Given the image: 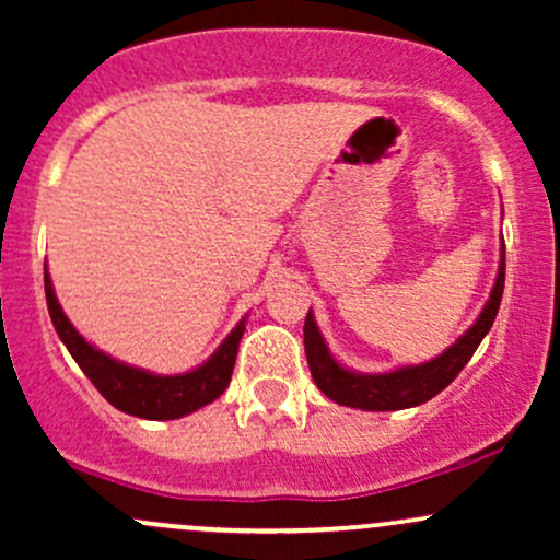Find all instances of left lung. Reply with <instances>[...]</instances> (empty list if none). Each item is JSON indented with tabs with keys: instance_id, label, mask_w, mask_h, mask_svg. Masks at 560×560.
<instances>
[{
	"instance_id": "obj_1",
	"label": "left lung",
	"mask_w": 560,
	"mask_h": 560,
	"mask_svg": "<svg viewBox=\"0 0 560 560\" xmlns=\"http://www.w3.org/2000/svg\"><path fill=\"white\" fill-rule=\"evenodd\" d=\"M505 284V244H500V266L494 284L490 289V300L485 302L481 313L468 329L447 347L445 352L416 365H400V369L382 371V374H363V371L347 369L334 358L320 334L316 316L307 311L305 318V355L311 365L313 382L326 397L347 408L358 410H402L432 400L442 389L460 374V369L471 361L481 339L492 329L498 316L500 300H503Z\"/></svg>"
}]
</instances>
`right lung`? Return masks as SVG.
<instances>
[{
  "instance_id": "1",
  "label": "right lung",
  "mask_w": 560,
  "mask_h": 560,
  "mask_svg": "<svg viewBox=\"0 0 560 560\" xmlns=\"http://www.w3.org/2000/svg\"><path fill=\"white\" fill-rule=\"evenodd\" d=\"M44 292H47L49 318H52L57 337L68 347V352L81 365L83 374L92 378L100 395L124 413L147 421H173L195 413L202 405H210L226 392L231 374H234L236 350H240L247 316L231 329L229 337L218 345V350L208 361L199 363L197 369L184 371V374L165 376L118 361V358L102 352L100 347L86 342L62 313V305L57 302L52 287V276H49L47 268H44Z\"/></svg>"
}]
</instances>
